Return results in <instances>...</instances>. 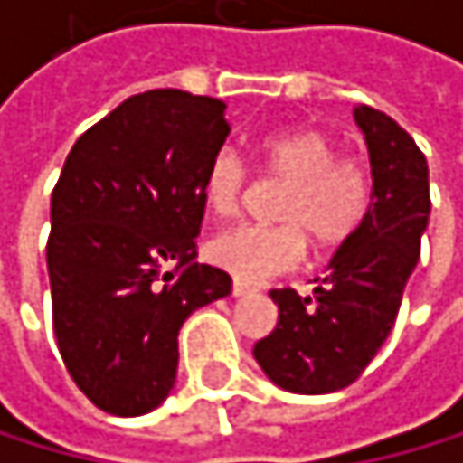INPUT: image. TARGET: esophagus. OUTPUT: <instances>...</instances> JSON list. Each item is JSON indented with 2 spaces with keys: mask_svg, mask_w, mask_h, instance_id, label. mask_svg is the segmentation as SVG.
I'll return each mask as SVG.
<instances>
[{
  "mask_svg": "<svg viewBox=\"0 0 463 463\" xmlns=\"http://www.w3.org/2000/svg\"><path fill=\"white\" fill-rule=\"evenodd\" d=\"M251 291H254V286H249V282H243V279H234V286H232V294L234 297H246Z\"/></svg>",
  "mask_w": 463,
  "mask_h": 463,
  "instance_id": "1",
  "label": "esophagus"
}]
</instances>
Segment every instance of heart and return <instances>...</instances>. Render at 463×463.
Segmentation results:
<instances>
[{"instance_id": "1", "label": "heart", "mask_w": 463, "mask_h": 463, "mask_svg": "<svg viewBox=\"0 0 463 463\" xmlns=\"http://www.w3.org/2000/svg\"><path fill=\"white\" fill-rule=\"evenodd\" d=\"M262 177L286 184L274 203L282 223H246L209 240L206 257L237 279L260 282L297 269L306 237L317 249H339L362 229L373 206L371 172L354 155H339L336 141L317 127L271 132L257 146ZM254 177L234 149H220L203 172V201L217 217L243 212Z\"/></svg>"}]
</instances>
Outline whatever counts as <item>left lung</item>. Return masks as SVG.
Masks as SVG:
<instances>
[{
    "mask_svg": "<svg viewBox=\"0 0 463 463\" xmlns=\"http://www.w3.org/2000/svg\"><path fill=\"white\" fill-rule=\"evenodd\" d=\"M371 149L373 206L362 229L317 277L311 297L274 288L277 328L254 345L266 376L291 393L317 396L354 384L379 354L402 306L430 217L427 157L391 115L359 107Z\"/></svg>",
    "mask_w": 463,
    "mask_h": 463,
    "instance_id": "left-lung-1",
    "label": "left lung"
}]
</instances>
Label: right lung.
Instances as JSON below:
<instances>
[{
    "mask_svg": "<svg viewBox=\"0 0 463 463\" xmlns=\"http://www.w3.org/2000/svg\"><path fill=\"white\" fill-rule=\"evenodd\" d=\"M226 104L146 90L72 144L50 201L52 331L79 391L112 416L161 404L186 317L232 277L197 262L203 172L226 144Z\"/></svg>",
    "mask_w": 463,
    "mask_h": 463,
    "instance_id": "obj_1",
    "label": "right lung"
}]
</instances>
